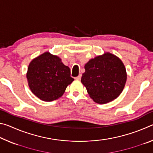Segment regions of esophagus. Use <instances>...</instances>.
Wrapping results in <instances>:
<instances>
[{
  "instance_id": "obj_1",
  "label": "esophagus",
  "mask_w": 153,
  "mask_h": 153,
  "mask_svg": "<svg viewBox=\"0 0 153 153\" xmlns=\"http://www.w3.org/2000/svg\"><path fill=\"white\" fill-rule=\"evenodd\" d=\"M81 77H82V75H81V74H79L78 76L76 77V79H77V80H79L80 79H81Z\"/></svg>"
}]
</instances>
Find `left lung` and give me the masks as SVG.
<instances>
[{
	"label": "left lung",
	"instance_id": "obj_1",
	"mask_svg": "<svg viewBox=\"0 0 153 153\" xmlns=\"http://www.w3.org/2000/svg\"><path fill=\"white\" fill-rule=\"evenodd\" d=\"M84 68L81 82L94 102L106 104L122 92L127 73L125 65L118 56L107 52L90 59Z\"/></svg>",
	"mask_w": 153,
	"mask_h": 153
}]
</instances>
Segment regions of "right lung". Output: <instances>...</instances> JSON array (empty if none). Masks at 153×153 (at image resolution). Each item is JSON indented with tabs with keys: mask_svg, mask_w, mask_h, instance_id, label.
Here are the masks:
<instances>
[{
	"mask_svg": "<svg viewBox=\"0 0 153 153\" xmlns=\"http://www.w3.org/2000/svg\"><path fill=\"white\" fill-rule=\"evenodd\" d=\"M70 69L58 56L45 52L30 62L26 77L31 91L43 101L51 102L64 94L74 79Z\"/></svg>",
	"mask_w": 153,
	"mask_h": 153,
	"instance_id": "right-lung-1",
	"label": "right lung"
}]
</instances>
